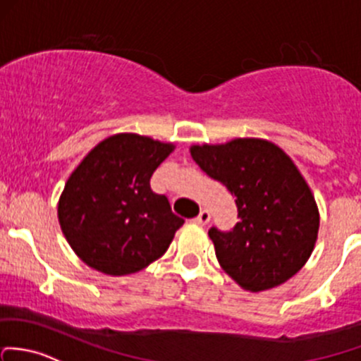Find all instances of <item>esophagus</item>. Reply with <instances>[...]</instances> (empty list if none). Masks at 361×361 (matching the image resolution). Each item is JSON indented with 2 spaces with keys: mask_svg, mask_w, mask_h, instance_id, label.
Here are the masks:
<instances>
[{
  "mask_svg": "<svg viewBox=\"0 0 361 361\" xmlns=\"http://www.w3.org/2000/svg\"><path fill=\"white\" fill-rule=\"evenodd\" d=\"M209 219H211V212L207 209H202L199 212V216L193 219V221H195L197 225H207V223H209Z\"/></svg>",
  "mask_w": 361,
  "mask_h": 361,
  "instance_id": "34e87169",
  "label": "esophagus"
}]
</instances>
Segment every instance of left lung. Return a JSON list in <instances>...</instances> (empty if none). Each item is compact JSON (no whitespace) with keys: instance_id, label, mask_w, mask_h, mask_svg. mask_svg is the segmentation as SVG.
Instances as JSON below:
<instances>
[{"instance_id":"1","label":"left lung","mask_w":361,"mask_h":361,"mask_svg":"<svg viewBox=\"0 0 361 361\" xmlns=\"http://www.w3.org/2000/svg\"><path fill=\"white\" fill-rule=\"evenodd\" d=\"M190 152L237 204L240 221L233 228H209L223 270L252 292L287 282L313 252L320 225L317 202L289 155L254 138L195 145Z\"/></svg>"}]
</instances>
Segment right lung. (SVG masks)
Here are the masks:
<instances>
[{"label": "right lung", "mask_w": 361, "mask_h": 361, "mask_svg": "<svg viewBox=\"0 0 361 361\" xmlns=\"http://www.w3.org/2000/svg\"><path fill=\"white\" fill-rule=\"evenodd\" d=\"M173 152L147 136L114 135L98 143L71 174L59 202L60 228L94 270L128 275L149 267L185 223L150 178Z\"/></svg>", "instance_id": "obj_1"}]
</instances>
